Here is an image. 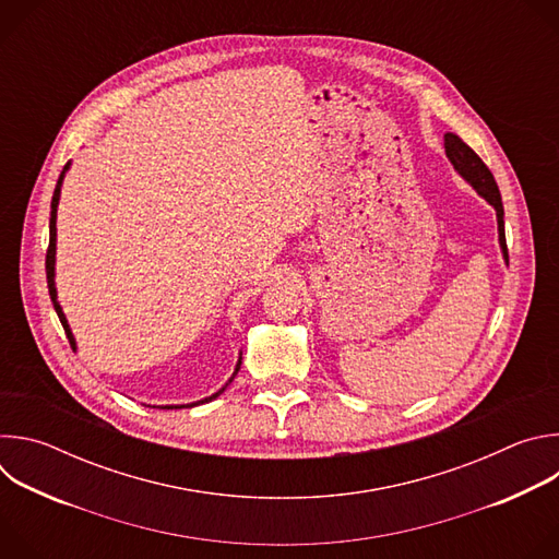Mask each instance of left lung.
<instances>
[{
    "mask_svg": "<svg viewBox=\"0 0 559 559\" xmlns=\"http://www.w3.org/2000/svg\"><path fill=\"white\" fill-rule=\"evenodd\" d=\"M444 152L447 158L451 162V166L455 168V173L480 194L493 210L498 216V236H500V250L502 257L509 265V252H507V238H504V207H502V197L498 190V183L491 175V170L485 166V162L477 156L457 134L447 132L444 134Z\"/></svg>",
    "mask_w": 559,
    "mask_h": 559,
    "instance_id": "obj_1",
    "label": "left lung"
}]
</instances>
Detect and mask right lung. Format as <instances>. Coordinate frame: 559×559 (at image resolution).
Segmentation results:
<instances>
[{
  "label": "right lung",
  "instance_id": "obj_1",
  "mask_svg": "<svg viewBox=\"0 0 559 559\" xmlns=\"http://www.w3.org/2000/svg\"><path fill=\"white\" fill-rule=\"evenodd\" d=\"M70 170V162L66 164V168L61 170V175H59V181H57V188H55V194H52V203H50V243H48V252H46V278H48V292H50V300H52V305H55V311H57V316H59V321H61V325H63V330H66V336H68V341H70V345H72V349H76V341H74V336H72V330H70V325H68V318H66V313H63V309H61V305H59V300H57V287H55V254H57V205H59V197H61V186H63V177H66V173ZM241 360H243V356H238V362H236V367H234V373H231V378L216 391V393H212V395H207V397H203V401H197V403H190V405H162L158 409H181V407H197V405H203V403H210V401H214V397H218L223 391H225V386L234 380V376L238 373V369H241Z\"/></svg>",
  "mask_w": 559,
  "mask_h": 559
}]
</instances>
